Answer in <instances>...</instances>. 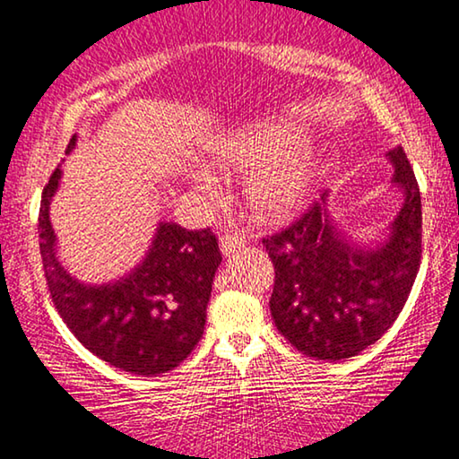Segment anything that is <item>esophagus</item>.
I'll return each mask as SVG.
<instances>
[{"label": "esophagus", "instance_id": "esophagus-1", "mask_svg": "<svg viewBox=\"0 0 459 459\" xmlns=\"http://www.w3.org/2000/svg\"><path fill=\"white\" fill-rule=\"evenodd\" d=\"M245 245V238L238 235V232H227V235H224L222 238H221V251H222V255H230V254H235L237 249H241Z\"/></svg>", "mask_w": 459, "mask_h": 459}]
</instances>
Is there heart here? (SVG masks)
Returning a JSON list of instances; mask_svg holds the SVG:
<instances>
[{
	"label": "heart",
	"mask_w": 459,
	"mask_h": 459,
	"mask_svg": "<svg viewBox=\"0 0 459 459\" xmlns=\"http://www.w3.org/2000/svg\"><path fill=\"white\" fill-rule=\"evenodd\" d=\"M214 166L247 170L257 166L245 183V199L257 221L281 222L307 202L314 185V164L293 134L279 128H238L208 147ZM197 177L210 180L199 170Z\"/></svg>",
	"instance_id": "obj_1"
}]
</instances>
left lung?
Segmentation results:
<instances>
[{
  "label": "left lung",
  "instance_id": "1",
  "mask_svg": "<svg viewBox=\"0 0 459 459\" xmlns=\"http://www.w3.org/2000/svg\"><path fill=\"white\" fill-rule=\"evenodd\" d=\"M403 205L377 247H353L328 214V193L291 227L262 238L274 264L270 312L297 351L345 359L377 343L397 320L422 257L420 189L402 147L386 153Z\"/></svg>",
  "mask_w": 459,
  "mask_h": 459
}]
</instances>
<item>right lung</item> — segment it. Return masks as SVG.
<instances>
[{"instance_id":"right-lung-1","label":"right lung","mask_w":459,"mask_h":459,"mask_svg":"<svg viewBox=\"0 0 459 459\" xmlns=\"http://www.w3.org/2000/svg\"><path fill=\"white\" fill-rule=\"evenodd\" d=\"M76 134L66 153L74 150ZM60 166L45 185L39 208V249L51 301L89 351L120 370L156 377L177 368L204 334L205 307L222 255L210 229L186 230L160 222L143 260L120 281L87 285L56 255L49 204Z\"/></svg>"}]
</instances>
